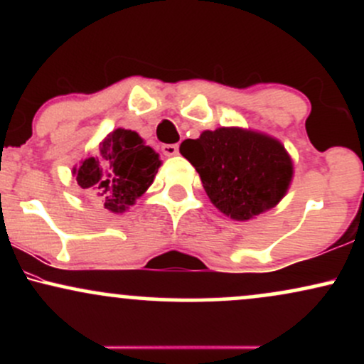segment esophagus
I'll return each mask as SVG.
<instances>
[{"mask_svg":"<svg viewBox=\"0 0 364 364\" xmlns=\"http://www.w3.org/2000/svg\"><path fill=\"white\" fill-rule=\"evenodd\" d=\"M162 152H164V156H168V157L178 156V152H179L178 144H168V145H162Z\"/></svg>","mask_w":364,"mask_h":364,"instance_id":"obj_1","label":"esophagus"}]
</instances>
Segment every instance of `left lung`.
I'll return each instance as SVG.
<instances>
[{"label": "left lung", "instance_id": "1", "mask_svg": "<svg viewBox=\"0 0 364 364\" xmlns=\"http://www.w3.org/2000/svg\"><path fill=\"white\" fill-rule=\"evenodd\" d=\"M179 152L200 174L214 207L241 223L277 205L294 174L281 141L255 129H205L196 140L183 141Z\"/></svg>", "mask_w": 364, "mask_h": 364}]
</instances>
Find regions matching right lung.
I'll return each instance as SVG.
<instances>
[{
  "label": "right lung",
  "mask_w": 364,
  "mask_h": 364,
  "mask_svg": "<svg viewBox=\"0 0 364 364\" xmlns=\"http://www.w3.org/2000/svg\"><path fill=\"white\" fill-rule=\"evenodd\" d=\"M161 164L139 133L116 128L99 144V156L83 159L72 173L82 190L101 196L104 208L123 214L149 190Z\"/></svg>",
  "instance_id": "obj_1"
}]
</instances>
